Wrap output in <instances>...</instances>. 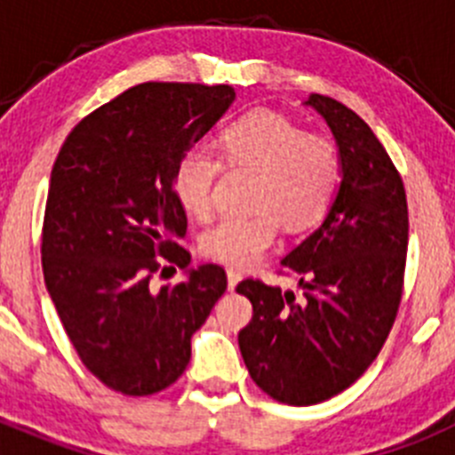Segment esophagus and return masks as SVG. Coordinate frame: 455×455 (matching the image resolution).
Returning a JSON list of instances; mask_svg holds the SVG:
<instances>
[{
  "label": "esophagus",
  "mask_w": 455,
  "mask_h": 455,
  "mask_svg": "<svg viewBox=\"0 0 455 455\" xmlns=\"http://www.w3.org/2000/svg\"><path fill=\"white\" fill-rule=\"evenodd\" d=\"M241 283V273L236 271V268H228V289L230 291H235L236 284Z\"/></svg>",
  "instance_id": "34e87169"
}]
</instances>
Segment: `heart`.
Masks as SVG:
<instances>
[{"mask_svg":"<svg viewBox=\"0 0 455 455\" xmlns=\"http://www.w3.org/2000/svg\"><path fill=\"white\" fill-rule=\"evenodd\" d=\"M220 159L230 168L255 172L248 216H230L209 228L200 248L214 262L246 268L273 246L277 220L291 232L319 225L335 203L341 178L339 152L331 139L305 134L299 124L271 111H252L225 124ZM220 162L204 148L180 156L172 188L184 212L207 219Z\"/></svg>","mask_w":455,"mask_h":455,"instance_id":"heart-1","label":"heart"}]
</instances>
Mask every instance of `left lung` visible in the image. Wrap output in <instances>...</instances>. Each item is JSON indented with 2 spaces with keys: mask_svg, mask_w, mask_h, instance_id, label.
Returning a JSON list of instances; mask_svg holds the SVG:
<instances>
[{
  "mask_svg": "<svg viewBox=\"0 0 455 455\" xmlns=\"http://www.w3.org/2000/svg\"><path fill=\"white\" fill-rule=\"evenodd\" d=\"M305 104L335 136L341 182L323 223L283 259L300 296L252 277L236 287L252 303L239 332L248 373L289 405L321 403L367 371L399 312L408 252L403 180L371 127L325 95Z\"/></svg>",
  "mask_w": 455,
  "mask_h": 455,
  "instance_id": "left-lung-1",
  "label": "left lung"
}]
</instances>
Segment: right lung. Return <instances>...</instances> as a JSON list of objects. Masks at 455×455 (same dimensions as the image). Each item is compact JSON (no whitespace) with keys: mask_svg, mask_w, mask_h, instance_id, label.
Returning a JSON list of instances; mask_svg holds the SVG:
<instances>
[{"mask_svg":"<svg viewBox=\"0 0 455 455\" xmlns=\"http://www.w3.org/2000/svg\"><path fill=\"white\" fill-rule=\"evenodd\" d=\"M235 98L225 84H139L86 116L52 168L40 246L47 291L88 371L127 396L182 376L193 332L228 289L219 264L191 268L178 246L187 214L172 172ZM166 261L188 277L156 290L149 277Z\"/></svg>","mask_w":455,"mask_h":455,"instance_id":"right-lung-1","label":"right lung"}]
</instances>
